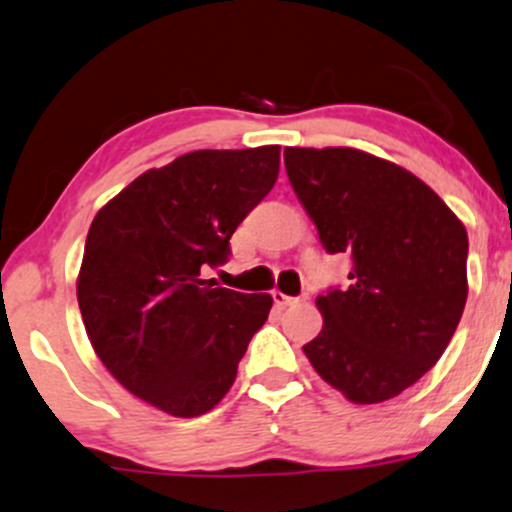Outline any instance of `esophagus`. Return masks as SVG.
<instances>
[{
  "label": "esophagus",
  "mask_w": 512,
  "mask_h": 512,
  "mask_svg": "<svg viewBox=\"0 0 512 512\" xmlns=\"http://www.w3.org/2000/svg\"><path fill=\"white\" fill-rule=\"evenodd\" d=\"M272 299H274V303H277L279 308L294 306V303L301 301V299H296V296H286V294H282V291H272Z\"/></svg>",
  "instance_id": "1"
}]
</instances>
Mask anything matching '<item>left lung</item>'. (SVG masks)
I'll list each match as a JSON object with an SVG mask.
<instances>
[{
	"instance_id": "obj_1",
	"label": "left lung",
	"mask_w": 512,
	"mask_h": 512,
	"mask_svg": "<svg viewBox=\"0 0 512 512\" xmlns=\"http://www.w3.org/2000/svg\"><path fill=\"white\" fill-rule=\"evenodd\" d=\"M296 196L350 284L316 303L323 330L308 362L352 403L413 386L447 350L466 303V228L425 182L355 148H286Z\"/></svg>"
}]
</instances>
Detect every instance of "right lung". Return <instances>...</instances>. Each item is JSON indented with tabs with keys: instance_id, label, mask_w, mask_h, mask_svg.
Masks as SVG:
<instances>
[{
	"instance_id": "1",
	"label": "right lung",
	"mask_w": 512,
	"mask_h": 512,
	"mask_svg": "<svg viewBox=\"0 0 512 512\" xmlns=\"http://www.w3.org/2000/svg\"><path fill=\"white\" fill-rule=\"evenodd\" d=\"M279 145L194 150L133 179L94 216L77 277L89 342L123 389L177 418L209 413L265 325L269 294L204 279L274 187Z\"/></svg>"
}]
</instances>
